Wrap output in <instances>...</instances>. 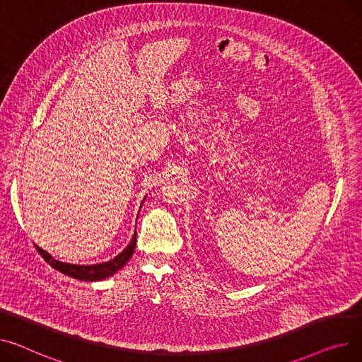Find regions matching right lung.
<instances>
[{
    "label": "right lung",
    "mask_w": 362,
    "mask_h": 362,
    "mask_svg": "<svg viewBox=\"0 0 362 362\" xmlns=\"http://www.w3.org/2000/svg\"><path fill=\"white\" fill-rule=\"evenodd\" d=\"M135 245H136V231L131 240V243L128 245V247L117 255L115 259L105 262V263H99V264H88V267H81V264H71V263H62L59 260H55L49 253H46L45 250H42L40 247L36 246L37 252L40 253V256L51 264V267L57 271H59L64 275L72 276L76 279H83V281H100L105 279L107 276H112L115 272H117L124 264L131 259V256L134 255L135 250Z\"/></svg>",
    "instance_id": "obj_1"
}]
</instances>
